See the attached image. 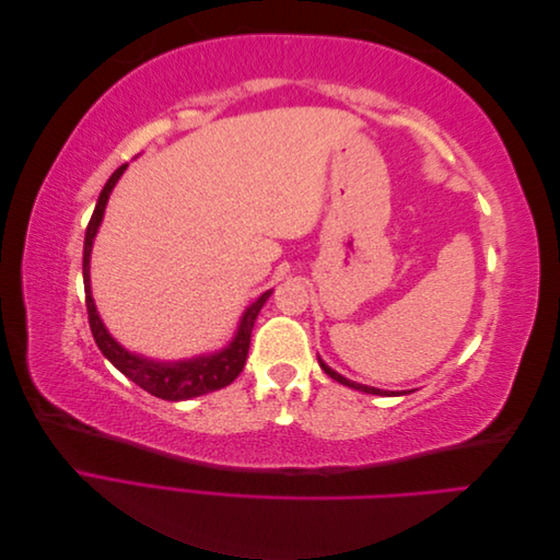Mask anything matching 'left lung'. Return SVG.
Listing matches in <instances>:
<instances>
[{
  "mask_svg": "<svg viewBox=\"0 0 560 560\" xmlns=\"http://www.w3.org/2000/svg\"><path fill=\"white\" fill-rule=\"evenodd\" d=\"M319 360V358H317ZM319 366H322V371H325L327 376H331L334 381H338L341 385H348V387H354V389H362V393H369V395H395V393H383V389H378V387H369V385H360V383H352V381H348V378H343L341 374H336L334 369H329L325 362L319 360Z\"/></svg>",
  "mask_w": 560,
  "mask_h": 560,
  "instance_id": "obj_1",
  "label": "left lung"
}]
</instances>
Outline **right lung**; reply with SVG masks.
<instances>
[{
    "mask_svg": "<svg viewBox=\"0 0 560 560\" xmlns=\"http://www.w3.org/2000/svg\"><path fill=\"white\" fill-rule=\"evenodd\" d=\"M128 167L121 165L116 167L114 175L107 179L103 194L97 198V206L93 210L91 222L86 226V241H83V290H86V311H89V325L93 331V338L97 348L103 350L105 358L121 371L124 376H128L132 383H138L142 389H147L149 395H154L159 399H167V401H182V399H191V397H200L206 393H212V389L226 387L229 383L235 381V376L241 374L245 360H247V350H249V336L254 329V319H257L261 306L266 303V299L270 296V292H264L252 306L243 313L238 334H235L233 341L229 343V348H224L222 352L208 354V358H196L189 362H154L140 358V354H132L126 348L118 346L114 338L109 336V331L105 329L103 319L97 315V308L91 296V249H93V238L100 229V222H103V214L107 208L109 194L116 186L118 177L124 175V171Z\"/></svg>",
    "mask_w": 560,
    "mask_h": 560,
    "instance_id": "obj_1",
    "label": "right lung"
}]
</instances>
